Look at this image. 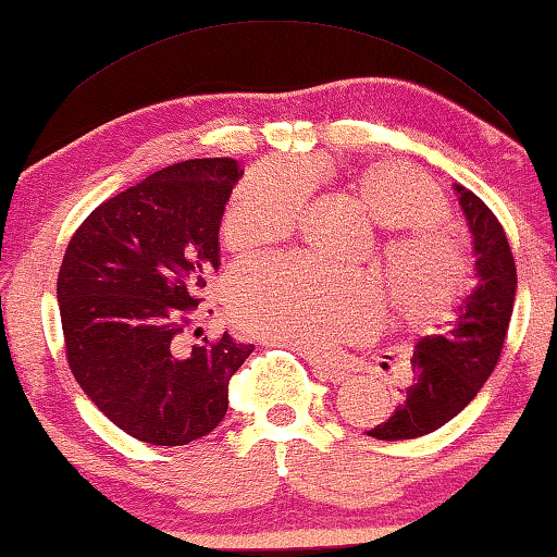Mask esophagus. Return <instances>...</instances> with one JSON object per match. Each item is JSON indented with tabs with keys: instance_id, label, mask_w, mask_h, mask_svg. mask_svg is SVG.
<instances>
[{
	"instance_id": "1",
	"label": "esophagus",
	"mask_w": 557,
	"mask_h": 557,
	"mask_svg": "<svg viewBox=\"0 0 557 557\" xmlns=\"http://www.w3.org/2000/svg\"><path fill=\"white\" fill-rule=\"evenodd\" d=\"M307 360L311 362L313 368V375L319 380H329V382H343L348 377V370L341 366V362H333V360H319L317 356H311V352H305Z\"/></svg>"
}]
</instances>
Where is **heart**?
Segmentation results:
<instances>
[{
  "label": "heart",
  "mask_w": 557,
  "mask_h": 557,
  "mask_svg": "<svg viewBox=\"0 0 557 557\" xmlns=\"http://www.w3.org/2000/svg\"><path fill=\"white\" fill-rule=\"evenodd\" d=\"M346 187L375 224L387 226L377 256L397 319L413 331L438 329L472 285L468 248L441 224L446 197L419 170L392 160L352 170ZM305 201V185L292 168L250 170L224 209L221 238L231 250L282 244L299 226ZM224 297L231 319L246 333L309 350L368 333L387 307L372 272L331 270L305 258L238 268L226 280Z\"/></svg>",
  "instance_id": "heart-1"
}]
</instances>
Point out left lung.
<instances>
[{
    "mask_svg": "<svg viewBox=\"0 0 557 557\" xmlns=\"http://www.w3.org/2000/svg\"><path fill=\"white\" fill-rule=\"evenodd\" d=\"M474 244L478 287L455 311L446 333L417 343L411 384L392 417L370 429L377 441H409L438 431L478 397L494 372L517 297V265L507 234L492 209L462 185H455Z\"/></svg>",
    "mask_w": 557,
    "mask_h": 557,
    "instance_id": "left-lung-1",
    "label": "left lung"
}]
</instances>
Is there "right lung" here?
Wrapping results in <instances>:
<instances>
[{
	"instance_id": "right-lung-1",
	"label": "right lung",
	"mask_w": 557,
	"mask_h": 557,
	"mask_svg": "<svg viewBox=\"0 0 557 557\" xmlns=\"http://www.w3.org/2000/svg\"><path fill=\"white\" fill-rule=\"evenodd\" d=\"M240 175L234 158L158 170L99 205L63 256L67 366L95 407L144 443L187 446L214 431L228 380L252 352L228 333L182 341L221 265L219 226Z\"/></svg>"
}]
</instances>
